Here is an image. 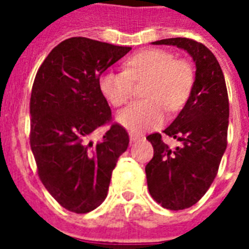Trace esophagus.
<instances>
[{"label": "esophagus", "instance_id": "obj_1", "mask_svg": "<svg viewBox=\"0 0 249 249\" xmlns=\"http://www.w3.org/2000/svg\"><path fill=\"white\" fill-rule=\"evenodd\" d=\"M129 138H130V142L134 143V142H138L140 140H142V136H138V134H130Z\"/></svg>", "mask_w": 249, "mask_h": 249}]
</instances>
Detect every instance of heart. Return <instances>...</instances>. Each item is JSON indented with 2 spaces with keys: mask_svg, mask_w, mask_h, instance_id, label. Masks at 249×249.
Wrapping results in <instances>:
<instances>
[{
  "mask_svg": "<svg viewBox=\"0 0 249 249\" xmlns=\"http://www.w3.org/2000/svg\"><path fill=\"white\" fill-rule=\"evenodd\" d=\"M147 79L144 101L133 102L119 111L116 121L133 133L158 128L164 123L166 107L174 112L189 99L194 86L193 68L187 62L176 59L172 53L161 49H147L129 56L124 71H107L99 77V90L112 106L129 101L133 83Z\"/></svg>",
  "mask_w": 249,
  "mask_h": 249,
  "instance_id": "b5f03b06",
  "label": "heart"
}]
</instances>
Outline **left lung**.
Instances as JSON below:
<instances>
[{
    "label": "left lung",
    "instance_id": "1",
    "mask_svg": "<svg viewBox=\"0 0 249 249\" xmlns=\"http://www.w3.org/2000/svg\"><path fill=\"white\" fill-rule=\"evenodd\" d=\"M152 44L183 49L196 66L185 107L164 130L179 146L169 148L160 133L147 137L154 147V158L146 165L148 191L161 207L179 211L196 204L216 177L228 146V89L220 63L203 44L185 37Z\"/></svg>",
    "mask_w": 249,
    "mask_h": 249
}]
</instances>
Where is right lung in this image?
Wrapping results in <instances>:
<instances>
[{
	"mask_svg": "<svg viewBox=\"0 0 249 249\" xmlns=\"http://www.w3.org/2000/svg\"><path fill=\"white\" fill-rule=\"evenodd\" d=\"M132 48L72 37L37 71L31 94V148L38 176L63 208L88 213L107 196L111 174L129 136L112 124L101 142L91 133L111 120L99 77Z\"/></svg>",
	"mask_w": 249,
	"mask_h": 249,
	"instance_id": "add662e5",
	"label": "right lung"
}]
</instances>
